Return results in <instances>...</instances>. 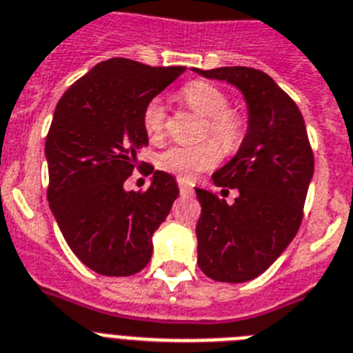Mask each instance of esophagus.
<instances>
[{
  "label": "esophagus",
  "mask_w": 353,
  "mask_h": 353,
  "mask_svg": "<svg viewBox=\"0 0 353 353\" xmlns=\"http://www.w3.org/2000/svg\"><path fill=\"white\" fill-rule=\"evenodd\" d=\"M177 186H179L181 194H190L192 192L190 181H186V179H183V177H179V179H177Z\"/></svg>",
  "instance_id": "esophagus-1"
}]
</instances>
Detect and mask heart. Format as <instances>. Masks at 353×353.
I'll return each instance as SVG.
<instances>
[{
  "instance_id": "obj_1",
  "label": "heart",
  "mask_w": 353,
  "mask_h": 353,
  "mask_svg": "<svg viewBox=\"0 0 353 353\" xmlns=\"http://www.w3.org/2000/svg\"><path fill=\"white\" fill-rule=\"evenodd\" d=\"M181 99L190 110L205 117L203 137H212L214 141H205L194 147L174 145L159 156L157 165L161 170L176 174L183 179H192L219 163L221 150L216 141L226 152L236 150L245 137L246 125L239 112L228 108V96L208 81L197 79L185 85L181 88ZM143 128L152 143H159L165 137L167 110L159 99L147 103L143 110Z\"/></svg>"
}]
</instances>
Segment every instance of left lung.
I'll return each instance as SVG.
<instances>
[{"instance_id":"obj_1","label":"left lung","mask_w":353,"mask_h":353,"mask_svg":"<svg viewBox=\"0 0 353 353\" xmlns=\"http://www.w3.org/2000/svg\"><path fill=\"white\" fill-rule=\"evenodd\" d=\"M234 85L245 96L248 128L237 154L212 176L221 195L240 194L228 205L216 192L196 188L197 265L221 283L261 276L296 237L314 176L305 119L292 97L268 74L248 67L194 68Z\"/></svg>"}]
</instances>
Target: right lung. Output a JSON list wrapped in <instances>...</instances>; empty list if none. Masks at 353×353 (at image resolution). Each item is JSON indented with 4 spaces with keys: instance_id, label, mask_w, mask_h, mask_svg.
I'll return each mask as SVG.
<instances>
[{
    "instance_id": "1",
    "label": "right lung",
    "mask_w": 353,
    "mask_h": 353,
    "mask_svg": "<svg viewBox=\"0 0 353 353\" xmlns=\"http://www.w3.org/2000/svg\"><path fill=\"white\" fill-rule=\"evenodd\" d=\"M183 72L112 57L77 79L54 110L45 141L48 205L70 250L101 276H132L148 265L152 236L179 196L161 170L147 192L123 185L148 145L143 110Z\"/></svg>"
}]
</instances>
